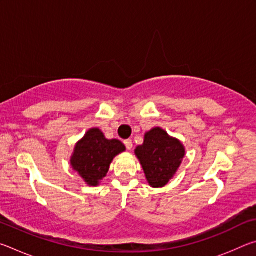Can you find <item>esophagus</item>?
<instances>
[{"instance_id": "1", "label": "esophagus", "mask_w": 256, "mask_h": 256, "mask_svg": "<svg viewBox=\"0 0 256 256\" xmlns=\"http://www.w3.org/2000/svg\"><path fill=\"white\" fill-rule=\"evenodd\" d=\"M124 144L125 146H126L128 150H131L132 146H133V144H132V140H130V138H128V140L124 141Z\"/></svg>"}]
</instances>
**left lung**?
Instances as JSON below:
<instances>
[{"label": "left lung", "instance_id": "8db88e82", "mask_svg": "<svg viewBox=\"0 0 256 256\" xmlns=\"http://www.w3.org/2000/svg\"><path fill=\"white\" fill-rule=\"evenodd\" d=\"M152 188H162L178 170L185 156V148L180 140L168 136L160 128H154L144 134V144L134 150Z\"/></svg>", "mask_w": 256, "mask_h": 256}]
</instances>
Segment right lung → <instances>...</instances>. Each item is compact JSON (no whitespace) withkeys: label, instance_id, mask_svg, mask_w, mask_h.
<instances>
[{"label":"right lung","instance_id":"add662e5","mask_svg":"<svg viewBox=\"0 0 256 256\" xmlns=\"http://www.w3.org/2000/svg\"><path fill=\"white\" fill-rule=\"evenodd\" d=\"M123 151L125 146L120 140H108L99 128H90L74 146L72 168L89 186H97L107 175L112 159Z\"/></svg>","mask_w":256,"mask_h":256}]
</instances>
